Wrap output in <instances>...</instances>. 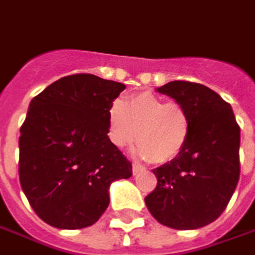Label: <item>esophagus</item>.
I'll return each instance as SVG.
<instances>
[{
	"mask_svg": "<svg viewBox=\"0 0 255 255\" xmlns=\"http://www.w3.org/2000/svg\"><path fill=\"white\" fill-rule=\"evenodd\" d=\"M145 170V167H142V165H139V164H132V172L134 174H139V172H142Z\"/></svg>",
	"mask_w": 255,
	"mask_h": 255,
	"instance_id": "1",
	"label": "esophagus"
}]
</instances>
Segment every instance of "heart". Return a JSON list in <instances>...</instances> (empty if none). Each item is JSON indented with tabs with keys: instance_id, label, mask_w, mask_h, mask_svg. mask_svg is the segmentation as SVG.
Instances as JSON below:
<instances>
[{
	"instance_id": "1",
	"label": "heart",
	"mask_w": 255,
	"mask_h": 255,
	"mask_svg": "<svg viewBox=\"0 0 255 255\" xmlns=\"http://www.w3.org/2000/svg\"><path fill=\"white\" fill-rule=\"evenodd\" d=\"M108 138L126 148L137 137V154L154 164L177 158L185 148L191 120L178 103H167L152 93H137L126 101L114 100L107 111Z\"/></svg>"
}]
</instances>
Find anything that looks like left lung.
<instances>
[{"mask_svg":"<svg viewBox=\"0 0 255 255\" xmlns=\"http://www.w3.org/2000/svg\"><path fill=\"white\" fill-rule=\"evenodd\" d=\"M158 93L188 111L184 151L154 168L157 187L145 197L152 217L175 230H195L223 214L240 180V127L231 106L203 84L171 81Z\"/></svg>","mask_w":255,"mask_h":255,"instance_id":"left-lung-1","label":"left lung"}]
</instances>
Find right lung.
Returning a JSON list of instances; mask_svg holds the SVG:
<instances>
[{
    "instance_id": "right-lung-1",
    "label": "right lung",
    "mask_w": 255,
    "mask_h": 255,
    "mask_svg": "<svg viewBox=\"0 0 255 255\" xmlns=\"http://www.w3.org/2000/svg\"><path fill=\"white\" fill-rule=\"evenodd\" d=\"M126 85L74 74L29 103L19 129L18 174L35 214L55 228L93 226L110 204L113 181L132 165L108 138L107 111Z\"/></svg>"
}]
</instances>
